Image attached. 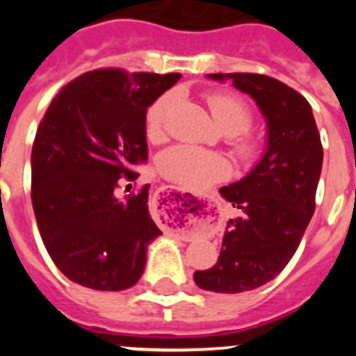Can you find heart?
Instances as JSON below:
<instances>
[{
    "mask_svg": "<svg viewBox=\"0 0 356 356\" xmlns=\"http://www.w3.org/2000/svg\"><path fill=\"white\" fill-rule=\"evenodd\" d=\"M175 94L159 96L146 110L144 128L149 140H160L165 134V118L172 105ZM209 106L216 122L226 135H232V149L242 162H250L259 155V143L250 134L253 112L246 102L228 92H213L209 96ZM160 175L181 187L203 191L226 178L229 171L225 156L213 151L200 149L191 144H176L162 151L156 160Z\"/></svg>",
    "mask_w": 356,
    "mask_h": 356,
    "instance_id": "obj_1",
    "label": "heart"
}]
</instances>
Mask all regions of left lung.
I'll return each instance as SVG.
<instances>
[{
  "mask_svg": "<svg viewBox=\"0 0 356 356\" xmlns=\"http://www.w3.org/2000/svg\"><path fill=\"white\" fill-rule=\"evenodd\" d=\"M250 94L267 121V151L253 171L219 193L241 210L228 222L219 260L194 273L212 292L253 291L284 271L316 210L323 144L310 103L276 78L257 72H216Z\"/></svg>",
  "mask_w": 356,
  "mask_h": 356,
  "instance_id": "obj_1",
  "label": "left lung"
}]
</instances>
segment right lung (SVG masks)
Wrapping results in <instances>:
<instances>
[{"label":"right lung","mask_w":356,"mask_h":356,"mask_svg":"<svg viewBox=\"0 0 356 356\" xmlns=\"http://www.w3.org/2000/svg\"><path fill=\"white\" fill-rule=\"evenodd\" d=\"M180 72H83L53 97L31 147V205L44 246L71 282L124 291L139 282L147 244L162 232L149 185L115 197L147 160L144 118ZM131 187V184H130Z\"/></svg>","instance_id":"add662e5"}]
</instances>
